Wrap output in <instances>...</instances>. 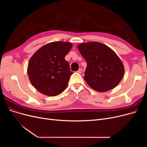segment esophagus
<instances>
[{"label": "esophagus", "instance_id": "34e87169", "mask_svg": "<svg viewBox=\"0 0 147 147\" xmlns=\"http://www.w3.org/2000/svg\"><path fill=\"white\" fill-rule=\"evenodd\" d=\"M78 72L79 73H82V68H79V69H78Z\"/></svg>", "mask_w": 147, "mask_h": 147}]
</instances>
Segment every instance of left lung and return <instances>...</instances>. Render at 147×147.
Returning a JSON list of instances; mask_svg holds the SVG:
<instances>
[{"mask_svg": "<svg viewBox=\"0 0 147 147\" xmlns=\"http://www.w3.org/2000/svg\"><path fill=\"white\" fill-rule=\"evenodd\" d=\"M78 48L87 63L83 78L91 88L103 92L117 86L125 68L116 53L109 46L96 42L81 43Z\"/></svg>", "mask_w": 147, "mask_h": 147, "instance_id": "1", "label": "left lung"}]
</instances>
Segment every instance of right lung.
I'll return each instance as SVG.
<instances>
[{
    "label": "right lung",
    "mask_w": 147,
    "mask_h": 147,
    "mask_svg": "<svg viewBox=\"0 0 147 147\" xmlns=\"http://www.w3.org/2000/svg\"><path fill=\"white\" fill-rule=\"evenodd\" d=\"M71 48L69 42L49 43L37 51L30 58L27 74L32 85L40 93L55 96L67 88L73 73L65 57Z\"/></svg>",
    "instance_id": "add662e5"
}]
</instances>
